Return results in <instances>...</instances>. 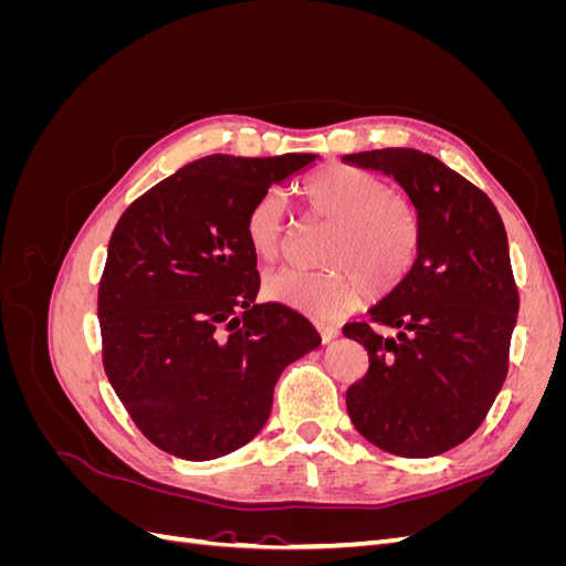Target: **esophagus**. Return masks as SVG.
<instances>
[{"label":"esophagus","mask_w":566,"mask_h":566,"mask_svg":"<svg viewBox=\"0 0 566 566\" xmlns=\"http://www.w3.org/2000/svg\"><path fill=\"white\" fill-rule=\"evenodd\" d=\"M318 333H321V339L325 342V345H328V342H333V339H337V335H339L335 325H328V323H318Z\"/></svg>","instance_id":"obj_1"}]
</instances>
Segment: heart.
Here are the masks:
<instances>
[{
	"instance_id": "b5f03b06",
	"label": "heart",
	"mask_w": 566,
	"mask_h": 566,
	"mask_svg": "<svg viewBox=\"0 0 566 566\" xmlns=\"http://www.w3.org/2000/svg\"><path fill=\"white\" fill-rule=\"evenodd\" d=\"M310 210L331 221L321 264L325 271L279 269L264 279V297L312 321H337L356 310L364 293L375 297L397 290L413 271L422 224L413 202L389 193L366 169L331 165L304 184ZM252 252L276 260L285 248L287 219L279 191L254 200L245 219Z\"/></svg>"
}]
</instances>
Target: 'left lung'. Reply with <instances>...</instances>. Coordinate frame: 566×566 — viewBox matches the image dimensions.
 <instances>
[{
    "instance_id": "left-lung-1",
    "label": "left lung",
    "mask_w": 566,
    "mask_h": 566,
    "mask_svg": "<svg viewBox=\"0 0 566 566\" xmlns=\"http://www.w3.org/2000/svg\"><path fill=\"white\" fill-rule=\"evenodd\" d=\"M342 163L397 181L420 214L422 245L408 279L345 335L368 352L347 389L354 427L403 458L441 455L465 441L505 382L520 297L499 210L451 167L416 148L349 153Z\"/></svg>"
}]
</instances>
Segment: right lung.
<instances>
[{
  "mask_svg": "<svg viewBox=\"0 0 566 566\" xmlns=\"http://www.w3.org/2000/svg\"><path fill=\"white\" fill-rule=\"evenodd\" d=\"M318 156L184 165L132 202L98 287L104 368L136 427L184 460H214L262 432L281 373L321 345L302 314L254 304V200Z\"/></svg>",
  "mask_w": 566,
  "mask_h": 566,
  "instance_id": "obj_1",
  "label": "right lung"
}]
</instances>
